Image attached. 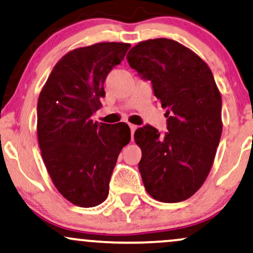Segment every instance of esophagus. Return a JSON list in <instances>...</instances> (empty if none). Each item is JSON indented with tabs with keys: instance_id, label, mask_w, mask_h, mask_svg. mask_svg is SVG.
I'll return each mask as SVG.
<instances>
[{
	"instance_id": "34e87169",
	"label": "esophagus",
	"mask_w": 253,
	"mask_h": 253,
	"mask_svg": "<svg viewBox=\"0 0 253 253\" xmlns=\"http://www.w3.org/2000/svg\"><path fill=\"white\" fill-rule=\"evenodd\" d=\"M128 126H129V128H130V132H132V134H133V133H134V130L138 128V126H136V125H133V124H128Z\"/></svg>"
}]
</instances>
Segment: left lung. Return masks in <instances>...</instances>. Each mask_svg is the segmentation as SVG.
<instances>
[{"label":"left lung","mask_w":253,"mask_h":253,"mask_svg":"<svg viewBox=\"0 0 253 253\" xmlns=\"http://www.w3.org/2000/svg\"><path fill=\"white\" fill-rule=\"evenodd\" d=\"M127 62L167 108V133L150 125L134 133L145 189L161 202L184 201L207 178L221 138V96L213 74L196 53L165 38L139 42Z\"/></svg>","instance_id":"8db88e82"}]
</instances>
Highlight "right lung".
<instances>
[{
  "label": "right lung",
  "mask_w": 253,
  "mask_h": 253,
  "mask_svg": "<svg viewBox=\"0 0 253 253\" xmlns=\"http://www.w3.org/2000/svg\"><path fill=\"white\" fill-rule=\"evenodd\" d=\"M129 43L100 42L69 52L56 64L38 100V141L47 172L62 195L80 207L107 199L128 125L91 117L106 96L103 84Z\"/></svg>",
  "instance_id": "1"
}]
</instances>
